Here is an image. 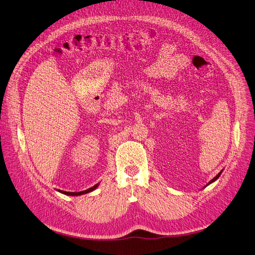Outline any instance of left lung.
<instances>
[{"instance_id":"8db88e82","label":"left lung","mask_w":255,"mask_h":255,"mask_svg":"<svg viewBox=\"0 0 255 255\" xmlns=\"http://www.w3.org/2000/svg\"><path fill=\"white\" fill-rule=\"evenodd\" d=\"M222 172H223V170H222L221 172H219V173H218V174L216 175V176H215V177H214V178H213L212 180H210V181L208 182V184H207V186H209V184H210V183H212V182H214L215 180H217V179H218V177H219V176H221V174H222ZM207 186H206V187H207ZM206 187H205V188H206Z\"/></svg>"}]
</instances>
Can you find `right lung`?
I'll return each mask as SVG.
<instances>
[{
	"mask_svg": "<svg viewBox=\"0 0 255 255\" xmlns=\"http://www.w3.org/2000/svg\"><path fill=\"white\" fill-rule=\"evenodd\" d=\"M99 183H100V182H98L97 184H95L94 187H92V188H90V189H87V190H84V191H81V192H65V191H61V190H58V192L62 193V194L68 195V196H78V195H83V194H86V193H90V192H92V191H94V190L97 189V188H98V186H99Z\"/></svg>",
	"mask_w": 255,
	"mask_h": 255,
	"instance_id": "right-lung-1",
	"label": "right lung"
}]
</instances>
